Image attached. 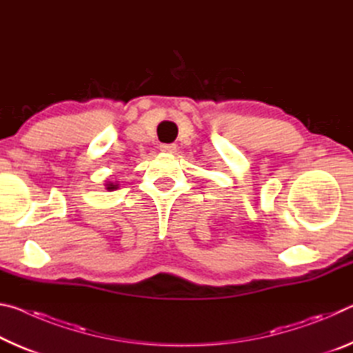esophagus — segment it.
Returning <instances> with one entry per match:
<instances>
[{
	"label": "esophagus",
	"instance_id": "obj_1",
	"mask_svg": "<svg viewBox=\"0 0 353 353\" xmlns=\"http://www.w3.org/2000/svg\"><path fill=\"white\" fill-rule=\"evenodd\" d=\"M160 151H163V152H174L176 151V145H174V143H162V145H160Z\"/></svg>",
	"mask_w": 353,
	"mask_h": 353
}]
</instances>
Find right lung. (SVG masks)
I'll return each mask as SVG.
<instances>
[{
  "instance_id": "add662e5",
  "label": "right lung",
  "mask_w": 353,
  "mask_h": 353,
  "mask_svg": "<svg viewBox=\"0 0 353 353\" xmlns=\"http://www.w3.org/2000/svg\"><path fill=\"white\" fill-rule=\"evenodd\" d=\"M118 187V185H115V183H107V190H115Z\"/></svg>"
}]
</instances>
